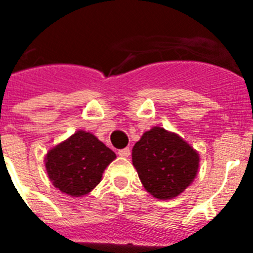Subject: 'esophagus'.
I'll use <instances>...</instances> for the list:
<instances>
[{
    "label": "esophagus",
    "mask_w": 253,
    "mask_h": 253,
    "mask_svg": "<svg viewBox=\"0 0 253 253\" xmlns=\"http://www.w3.org/2000/svg\"><path fill=\"white\" fill-rule=\"evenodd\" d=\"M118 153H119L120 157H129V156H130V148H128V147H126V148L119 149V152H118Z\"/></svg>",
    "instance_id": "esophagus-1"
}]
</instances>
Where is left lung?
Masks as SVG:
<instances>
[{"instance_id":"obj_1","label":"left lung","mask_w":253,"mask_h":253,"mask_svg":"<svg viewBox=\"0 0 253 253\" xmlns=\"http://www.w3.org/2000/svg\"><path fill=\"white\" fill-rule=\"evenodd\" d=\"M131 160L143 186L163 200L180 195L199 169L198 153L178 135L160 126L143 134L133 147Z\"/></svg>"}]
</instances>
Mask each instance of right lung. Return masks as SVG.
Returning a JSON list of instances; mask_svg holds the SVG:
<instances>
[{"label": "right lung", "mask_w": 253, "mask_h": 253, "mask_svg": "<svg viewBox=\"0 0 253 253\" xmlns=\"http://www.w3.org/2000/svg\"><path fill=\"white\" fill-rule=\"evenodd\" d=\"M115 158L95 135L80 130L49 151L45 167L55 187L71 196H81L99 184L104 169Z\"/></svg>", "instance_id": "add662e5"}]
</instances>
